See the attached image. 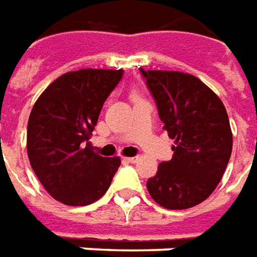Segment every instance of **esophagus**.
Wrapping results in <instances>:
<instances>
[{
    "label": "esophagus",
    "mask_w": 257,
    "mask_h": 257,
    "mask_svg": "<svg viewBox=\"0 0 257 257\" xmlns=\"http://www.w3.org/2000/svg\"><path fill=\"white\" fill-rule=\"evenodd\" d=\"M137 159H139V157H125L124 161L128 164H134V162H137Z\"/></svg>",
    "instance_id": "obj_1"
}]
</instances>
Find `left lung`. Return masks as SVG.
Masks as SVG:
<instances>
[{"mask_svg":"<svg viewBox=\"0 0 257 257\" xmlns=\"http://www.w3.org/2000/svg\"><path fill=\"white\" fill-rule=\"evenodd\" d=\"M158 107L173 157L161 162L147 189L159 206L185 210L215 190L232 152L225 106L199 78L179 71L140 68Z\"/></svg>","mask_w":257,"mask_h":257,"instance_id":"left-lung-1","label":"left lung"}]
</instances>
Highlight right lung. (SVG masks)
I'll use <instances>...</instances> for the list:
<instances>
[{"label":"right lung","instance_id":"add662e5","mask_svg":"<svg viewBox=\"0 0 257 257\" xmlns=\"http://www.w3.org/2000/svg\"><path fill=\"white\" fill-rule=\"evenodd\" d=\"M123 70L84 68L53 81L33 106L26 148L32 169L51 197L88 206L109 189L120 158L93 152L88 143L99 113Z\"/></svg>","mask_w":257,"mask_h":257}]
</instances>
